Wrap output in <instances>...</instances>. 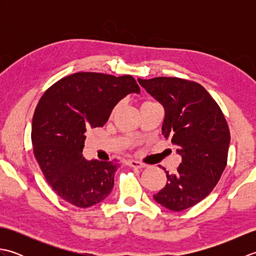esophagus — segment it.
Listing matches in <instances>:
<instances>
[{"mask_svg":"<svg viewBox=\"0 0 256 256\" xmlns=\"http://www.w3.org/2000/svg\"><path fill=\"white\" fill-rule=\"evenodd\" d=\"M126 164H128V166L134 167V168H143V167H145V164H143V162H138V160H128Z\"/></svg>","mask_w":256,"mask_h":256,"instance_id":"esophagus-1","label":"esophagus"}]
</instances>
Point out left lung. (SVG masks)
<instances>
[{"label": "left lung", "mask_w": 256, "mask_h": 256, "mask_svg": "<svg viewBox=\"0 0 256 256\" xmlns=\"http://www.w3.org/2000/svg\"><path fill=\"white\" fill-rule=\"evenodd\" d=\"M138 80L164 106L162 134L182 156L177 172L165 170L167 182L154 200L172 211L188 209L212 192L226 166L230 131L226 118L209 92L194 81Z\"/></svg>", "instance_id": "obj_1"}]
</instances>
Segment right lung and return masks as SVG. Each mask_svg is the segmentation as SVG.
<instances>
[{
  "mask_svg": "<svg viewBox=\"0 0 256 256\" xmlns=\"http://www.w3.org/2000/svg\"><path fill=\"white\" fill-rule=\"evenodd\" d=\"M140 92L130 74L77 72L42 94L32 122V150L46 180L62 199L88 208L111 194L118 164L86 160L82 155L86 132L102 128L123 98Z\"/></svg>",
  "mask_w": 256,
  "mask_h": 256,
  "instance_id": "obj_1",
  "label": "right lung"
}]
</instances>
